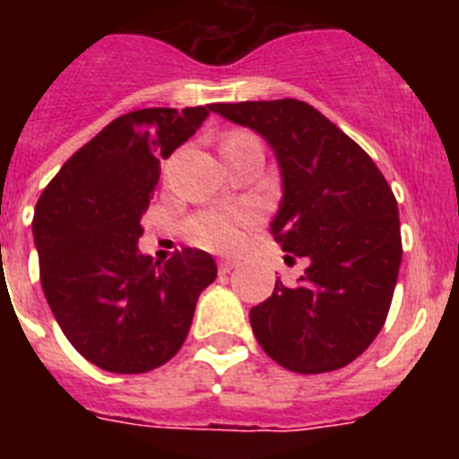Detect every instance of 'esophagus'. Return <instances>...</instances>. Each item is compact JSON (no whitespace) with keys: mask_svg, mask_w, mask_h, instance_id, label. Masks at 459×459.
Returning <instances> with one entry per match:
<instances>
[{"mask_svg":"<svg viewBox=\"0 0 459 459\" xmlns=\"http://www.w3.org/2000/svg\"><path fill=\"white\" fill-rule=\"evenodd\" d=\"M232 269H237V262H234V259H222L221 264H218V271H221L222 275L230 273Z\"/></svg>","mask_w":459,"mask_h":459,"instance_id":"1","label":"esophagus"}]
</instances>
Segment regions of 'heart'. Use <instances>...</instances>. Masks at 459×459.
I'll list each match as a JSON object with an SVG mask.
<instances>
[{
	"label": "heart",
	"mask_w": 459,
	"mask_h": 459,
	"mask_svg": "<svg viewBox=\"0 0 459 459\" xmlns=\"http://www.w3.org/2000/svg\"><path fill=\"white\" fill-rule=\"evenodd\" d=\"M243 137L250 135L234 131L225 137V142L243 140ZM255 225H257V213L253 209L204 211V213L188 221V237L190 241L202 246V248L230 253V250H237L246 241V234Z\"/></svg>",
	"instance_id": "heart-1"
}]
</instances>
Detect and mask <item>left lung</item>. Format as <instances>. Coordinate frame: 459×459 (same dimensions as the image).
I'll use <instances>...</instances> for the list:
<instances>
[{"label":"left lung","instance_id":"left-lung-1","mask_svg":"<svg viewBox=\"0 0 459 459\" xmlns=\"http://www.w3.org/2000/svg\"><path fill=\"white\" fill-rule=\"evenodd\" d=\"M273 147L282 202L271 232L287 262L306 259L296 285L250 310L262 350L291 372L350 366L386 322L403 237L391 186L370 156L333 121L296 99L213 103Z\"/></svg>","mask_w":459,"mask_h":459}]
</instances>
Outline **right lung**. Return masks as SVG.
Listing matches in <instances>:
<instances>
[{
  "mask_svg": "<svg viewBox=\"0 0 459 459\" xmlns=\"http://www.w3.org/2000/svg\"><path fill=\"white\" fill-rule=\"evenodd\" d=\"M213 105L147 108L109 121L68 158L36 202L40 285L68 342L93 366L140 375L181 350L216 262L197 248L160 264L137 250L160 158L202 126Z\"/></svg>",
  "mask_w": 459,
  "mask_h": 459,
  "instance_id": "add662e5",
  "label": "right lung"
}]
</instances>
